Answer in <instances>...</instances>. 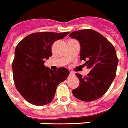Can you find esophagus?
<instances>
[{"label": "esophagus", "instance_id": "1", "mask_svg": "<svg viewBox=\"0 0 128 128\" xmlns=\"http://www.w3.org/2000/svg\"><path fill=\"white\" fill-rule=\"evenodd\" d=\"M73 75H74L73 72H70V74H69V76H73Z\"/></svg>", "mask_w": 128, "mask_h": 128}]
</instances>
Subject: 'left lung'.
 I'll use <instances>...</instances> for the list:
<instances>
[{
	"mask_svg": "<svg viewBox=\"0 0 128 128\" xmlns=\"http://www.w3.org/2000/svg\"><path fill=\"white\" fill-rule=\"evenodd\" d=\"M68 36L79 41L80 60L91 68L86 76L76 73L80 84L72 90V94L83 101L98 100L106 92L116 76L118 59L114 47L101 34L92 29L74 31Z\"/></svg>",
	"mask_w": 128,
	"mask_h": 128,
	"instance_id": "obj_1",
	"label": "left lung"
}]
</instances>
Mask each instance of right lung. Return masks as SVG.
Returning a JSON list of instances; mask_svg holds the SVG:
<instances>
[{"label":"right lung","instance_id":"1","mask_svg":"<svg viewBox=\"0 0 128 128\" xmlns=\"http://www.w3.org/2000/svg\"><path fill=\"white\" fill-rule=\"evenodd\" d=\"M69 32H40L24 38L15 50L12 62L14 84L17 90L30 104L42 106L54 98L58 84L67 78L68 69L53 70L44 65L52 56V46Z\"/></svg>","mask_w":128,"mask_h":128}]
</instances>
